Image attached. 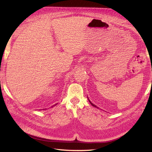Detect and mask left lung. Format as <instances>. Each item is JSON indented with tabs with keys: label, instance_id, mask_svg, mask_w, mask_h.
<instances>
[{
	"label": "left lung",
	"instance_id": "left-lung-1",
	"mask_svg": "<svg viewBox=\"0 0 152 152\" xmlns=\"http://www.w3.org/2000/svg\"><path fill=\"white\" fill-rule=\"evenodd\" d=\"M88 100H89V99H88ZM89 102H90V103H91V105H92V106H94V107H97V108H98V107H96V106H95V105H94V104H92V102H91V101H90V100H89Z\"/></svg>",
	"mask_w": 152,
	"mask_h": 152
}]
</instances>
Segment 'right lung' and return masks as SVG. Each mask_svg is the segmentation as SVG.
<instances>
[{
  "label": "right lung",
  "mask_w": 152,
  "mask_h": 152,
  "mask_svg": "<svg viewBox=\"0 0 152 152\" xmlns=\"http://www.w3.org/2000/svg\"><path fill=\"white\" fill-rule=\"evenodd\" d=\"M54 106H56V105H54ZM53 106H52V107H53Z\"/></svg>",
  "instance_id": "obj_1"
}]
</instances>
